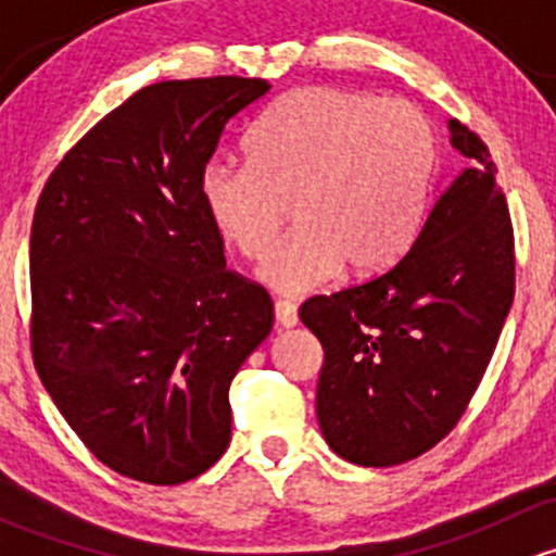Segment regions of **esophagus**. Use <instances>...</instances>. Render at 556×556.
<instances>
[{
  "label": "esophagus",
  "mask_w": 556,
  "mask_h": 556,
  "mask_svg": "<svg viewBox=\"0 0 556 556\" xmlns=\"http://www.w3.org/2000/svg\"><path fill=\"white\" fill-rule=\"evenodd\" d=\"M274 317H277L279 328H293V325H299V309L290 301H277L274 304Z\"/></svg>",
  "instance_id": "1"
}]
</instances>
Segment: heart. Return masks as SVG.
<instances>
[{
    "mask_svg": "<svg viewBox=\"0 0 556 556\" xmlns=\"http://www.w3.org/2000/svg\"><path fill=\"white\" fill-rule=\"evenodd\" d=\"M247 161L199 172L206 220L228 247L263 261L288 204L295 231L263 263L282 295L323 288L341 266L371 277L395 263L422 220L435 131L422 110L346 88H299L247 134Z\"/></svg>",
    "mask_w": 556,
    "mask_h": 556,
    "instance_id": "b5f03b06",
    "label": "heart"
}]
</instances>
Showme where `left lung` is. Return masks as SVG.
I'll use <instances>...</instances> for the list:
<instances>
[{
  "label": "left lung",
  "instance_id": "1",
  "mask_svg": "<svg viewBox=\"0 0 556 556\" xmlns=\"http://www.w3.org/2000/svg\"><path fill=\"white\" fill-rule=\"evenodd\" d=\"M470 169L439 195L412 250L299 317L325 350L317 419L339 457L390 468L433 450L484 377L514 304V231L486 144L450 121Z\"/></svg>",
  "mask_w": 556,
  "mask_h": 556
}]
</instances>
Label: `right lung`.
<instances>
[{
	"mask_svg": "<svg viewBox=\"0 0 556 556\" xmlns=\"http://www.w3.org/2000/svg\"><path fill=\"white\" fill-rule=\"evenodd\" d=\"M257 77L164 80L102 117L50 174L31 223V350L99 463L182 484L231 441L228 387L271 333L266 290L226 268L199 172Z\"/></svg>",
	"mask_w": 556,
	"mask_h": 556,
	"instance_id": "1",
	"label": "right lung"
}]
</instances>
